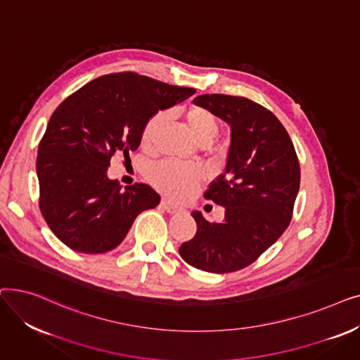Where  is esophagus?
Here are the masks:
<instances>
[{"label": "esophagus", "instance_id": "34e87169", "mask_svg": "<svg viewBox=\"0 0 360 360\" xmlns=\"http://www.w3.org/2000/svg\"><path fill=\"white\" fill-rule=\"evenodd\" d=\"M160 204H162V207H163V209H165L167 213H178V212H181V210H182L179 205L174 204L172 201L167 200V198H163Z\"/></svg>", "mask_w": 360, "mask_h": 360}]
</instances>
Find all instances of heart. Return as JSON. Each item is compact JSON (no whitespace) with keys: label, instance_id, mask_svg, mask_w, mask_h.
Instances as JSON below:
<instances>
[{"label":"heart","instance_id":"1","mask_svg":"<svg viewBox=\"0 0 360 360\" xmlns=\"http://www.w3.org/2000/svg\"><path fill=\"white\" fill-rule=\"evenodd\" d=\"M163 113L151 115L141 129V147L151 151L156 146L159 129L163 124ZM185 122L194 139L207 144L219 131V121L213 112L201 106H193L185 112ZM204 178V170L198 165H188L175 160H165L148 170V179L160 191L174 198L190 197Z\"/></svg>","mask_w":360,"mask_h":360}]
</instances>
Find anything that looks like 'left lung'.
I'll return each mask as SVG.
<instances>
[{
  "label": "left lung",
  "mask_w": 360,
  "mask_h": 360,
  "mask_svg": "<svg viewBox=\"0 0 360 360\" xmlns=\"http://www.w3.org/2000/svg\"><path fill=\"white\" fill-rule=\"evenodd\" d=\"M194 103L231 125L226 169L204 193L226 212L221 223L193 212L197 233L179 254L198 270L232 273L248 267L288 229L300 166L286 128L267 108L229 94H201Z\"/></svg>",
  "instance_id": "left-lung-1"
}]
</instances>
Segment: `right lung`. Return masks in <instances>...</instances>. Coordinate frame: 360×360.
<instances>
[{
  "instance_id": "1",
  "label": "right lung",
  "mask_w": 360,
  "mask_h": 360,
  "mask_svg": "<svg viewBox=\"0 0 360 360\" xmlns=\"http://www.w3.org/2000/svg\"><path fill=\"white\" fill-rule=\"evenodd\" d=\"M194 93L132 71L113 72L84 84L53 110L37 147L39 209L68 248L84 254L117 248L136 217L160 202L147 184L122 188L106 170L112 156L129 158L140 146L151 115Z\"/></svg>"
}]
</instances>
